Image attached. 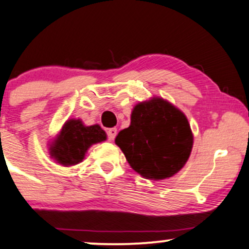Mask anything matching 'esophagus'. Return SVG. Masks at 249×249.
I'll return each mask as SVG.
<instances>
[{
  "label": "esophagus",
  "instance_id": "34e87169",
  "mask_svg": "<svg viewBox=\"0 0 249 249\" xmlns=\"http://www.w3.org/2000/svg\"><path fill=\"white\" fill-rule=\"evenodd\" d=\"M107 135H108V140L112 141L116 138V135H117V128H115V127L109 128V130L107 131Z\"/></svg>",
  "mask_w": 249,
  "mask_h": 249
}]
</instances>
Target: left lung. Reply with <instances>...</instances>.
Listing matches in <instances>:
<instances>
[{
    "label": "left lung",
    "instance_id": "obj_1",
    "mask_svg": "<svg viewBox=\"0 0 249 249\" xmlns=\"http://www.w3.org/2000/svg\"><path fill=\"white\" fill-rule=\"evenodd\" d=\"M115 142L135 172L150 180H163L187 163L194 137L183 112L154 98L135 106L131 125L119 132Z\"/></svg>",
    "mask_w": 249,
    "mask_h": 249
}]
</instances>
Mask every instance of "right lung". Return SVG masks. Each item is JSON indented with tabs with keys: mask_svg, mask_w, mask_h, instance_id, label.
<instances>
[{
	"mask_svg": "<svg viewBox=\"0 0 249 249\" xmlns=\"http://www.w3.org/2000/svg\"><path fill=\"white\" fill-rule=\"evenodd\" d=\"M107 135L99 125L84 126L79 119L66 122L55 143L51 145V156L64 166L76 165L84 159L92 144L105 141Z\"/></svg>",
	"mask_w": 249,
	"mask_h": 249,
	"instance_id": "add662e5",
	"label": "right lung"
}]
</instances>
